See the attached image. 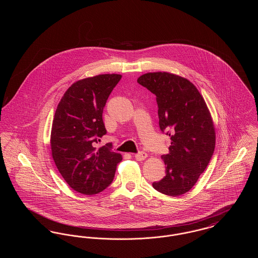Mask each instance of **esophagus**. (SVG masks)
Returning <instances> with one entry per match:
<instances>
[{
  "mask_svg": "<svg viewBox=\"0 0 258 258\" xmlns=\"http://www.w3.org/2000/svg\"><path fill=\"white\" fill-rule=\"evenodd\" d=\"M135 160H144L147 158V154L145 152H139L135 155Z\"/></svg>",
  "mask_w": 258,
  "mask_h": 258,
  "instance_id": "esophagus-1",
  "label": "esophagus"
}]
</instances>
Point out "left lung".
I'll list each match as a JSON object with an SVG mask.
<instances>
[{
    "label": "left lung",
    "instance_id": "1",
    "mask_svg": "<svg viewBox=\"0 0 258 258\" xmlns=\"http://www.w3.org/2000/svg\"><path fill=\"white\" fill-rule=\"evenodd\" d=\"M137 82L156 95L160 131L170 137L169 154L161 156L166 174L153 186L166 196L184 195L206 169L215 150V127L206 102L197 87L175 74L149 73Z\"/></svg>",
    "mask_w": 258,
    "mask_h": 258
}]
</instances>
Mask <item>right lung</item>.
<instances>
[{"label": "right lung", "instance_id": "obj_1", "mask_svg": "<svg viewBox=\"0 0 258 258\" xmlns=\"http://www.w3.org/2000/svg\"><path fill=\"white\" fill-rule=\"evenodd\" d=\"M122 75L99 74L74 83L64 93L55 112L51 150L55 164L69 185L92 196L112 183L122 155L112 144L97 148L106 135L102 112Z\"/></svg>", "mask_w": 258, "mask_h": 258}]
</instances>
